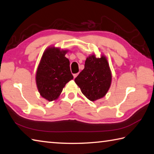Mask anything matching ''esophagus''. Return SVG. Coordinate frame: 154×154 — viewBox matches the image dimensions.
Returning <instances> with one entry per match:
<instances>
[{
    "label": "esophagus",
    "mask_w": 154,
    "mask_h": 154,
    "mask_svg": "<svg viewBox=\"0 0 154 154\" xmlns=\"http://www.w3.org/2000/svg\"><path fill=\"white\" fill-rule=\"evenodd\" d=\"M78 74H79V73L73 74V77H74V79H75V78H76V77H77V75H78Z\"/></svg>",
    "instance_id": "34e87169"
}]
</instances>
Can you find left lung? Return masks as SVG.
Instances as JSON below:
<instances>
[{"instance_id":"8db88e82","label":"left lung","mask_w":154,"mask_h":154,"mask_svg":"<svg viewBox=\"0 0 154 154\" xmlns=\"http://www.w3.org/2000/svg\"><path fill=\"white\" fill-rule=\"evenodd\" d=\"M111 81L112 74L107 57L103 54L97 57L94 53L87 57L85 68L75 79L83 94L91 101L105 96Z\"/></svg>"}]
</instances>
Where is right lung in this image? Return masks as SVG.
<instances>
[{
  "label": "right lung",
  "mask_w": 154,
  "mask_h": 154,
  "mask_svg": "<svg viewBox=\"0 0 154 154\" xmlns=\"http://www.w3.org/2000/svg\"><path fill=\"white\" fill-rule=\"evenodd\" d=\"M68 50L50 46L43 53L36 71V84L42 97L49 101L59 98L66 84L73 79L70 62L65 57Z\"/></svg>",
  "instance_id": "right-lung-1"
}]
</instances>
